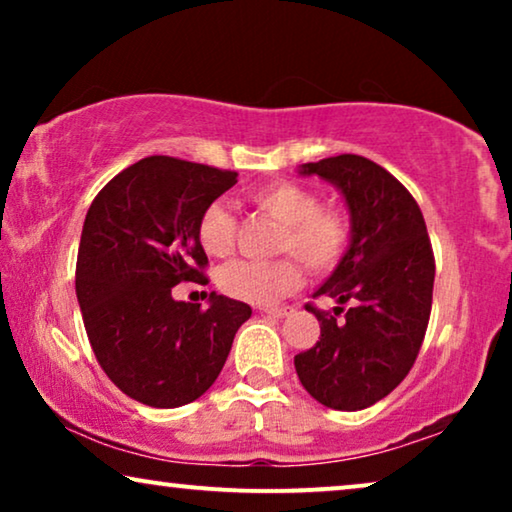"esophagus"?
<instances>
[{
    "instance_id": "obj_1",
    "label": "esophagus",
    "mask_w": 512,
    "mask_h": 512,
    "mask_svg": "<svg viewBox=\"0 0 512 512\" xmlns=\"http://www.w3.org/2000/svg\"><path fill=\"white\" fill-rule=\"evenodd\" d=\"M263 312L268 314V317H275V319H282V317H289L293 312V307L284 305V307H263Z\"/></svg>"
}]
</instances>
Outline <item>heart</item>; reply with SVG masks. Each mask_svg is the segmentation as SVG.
Here are the masks:
<instances>
[{"mask_svg":"<svg viewBox=\"0 0 512 512\" xmlns=\"http://www.w3.org/2000/svg\"><path fill=\"white\" fill-rule=\"evenodd\" d=\"M249 202L279 223L275 261H233L219 272V289L251 305H268L289 296L300 284V258L310 272H331L352 242V221L335 207H324L319 195L293 181H272L249 191ZM237 219L226 205L212 202L198 219V242L209 256L230 254Z\"/></svg>","mask_w":512,"mask_h":512,"instance_id":"1","label":"heart"}]
</instances>
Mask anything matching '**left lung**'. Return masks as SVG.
<instances>
[{"instance_id": "left-lung-1", "label": "left lung", "mask_w": 512, "mask_h": 512, "mask_svg": "<svg viewBox=\"0 0 512 512\" xmlns=\"http://www.w3.org/2000/svg\"><path fill=\"white\" fill-rule=\"evenodd\" d=\"M300 174H317L340 188L352 242L314 293L338 307L321 312L305 305L319 319L321 335L293 363L307 394L321 405L363 410L405 380L422 347L436 277L431 240L408 188L373 160L342 153L300 165Z\"/></svg>"}]
</instances>
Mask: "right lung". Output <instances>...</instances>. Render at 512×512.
<instances>
[{"label":"right lung","mask_w":512,"mask_h":512,"mask_svg":"<svg viewBox=\"0 0 512 512\" xmlns=\"http://www.w3.org/2000/svg\"><path fill=\"white\" fill-rule=\"evenodd\" d=\"M237 172L170 156L125 167L90 205L76 258V298L90 347L111 382L151 408H179L219 377L251 307L209 293L174 300L179 282H207L202 209Z\"/></svg>","instance_id":"right-lung-1"}]
</instances>
